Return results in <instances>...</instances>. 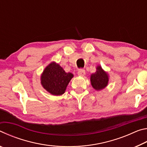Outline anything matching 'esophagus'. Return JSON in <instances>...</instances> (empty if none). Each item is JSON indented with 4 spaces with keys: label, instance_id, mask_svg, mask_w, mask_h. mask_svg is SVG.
Instances as JSON below:
<instances>
[{
    "label": "esophagus",
    "instance_id": "1",
    "mask_svg": "<svg viewBox=\"0 0 147 147\" xmlns=\"http://www.w3.org/2000/svg\"><path fill=\"white\" fill-rule=\"evenodd\" d=\"M86 74V71L84 69H80L78 71V75L80 76H84Z\"/></svg>",
    "mask_w": 147,
    "mask_h": 147
}]
</instances>
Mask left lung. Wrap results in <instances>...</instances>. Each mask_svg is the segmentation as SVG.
Returning a JSON list of instances; mask_svg holds the SVG:
<instances>
[{"mask_svg": "<svg viewBox=\"0 0 147 147\" xmlns=\"http://www.w3.org/2000/svg\"><path fill=\"white\" fill-rule=\"evenodd\" d=\"M96 71L91 75L90 80L91 86L97 91L105 88L108 86L109 77L108 74L102 69L101 66L96 67Z\"/></svg>", "mask_w": 147, "mask_h": 147, "instance_id": "obj_1", "label": "left lung"}]
</instances>
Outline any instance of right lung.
Listing matches in <instances>:
<instances>
[{"mask_svg": "<svg viewBox=\"0 0 147 147\" xmlns=\"http://www.w3.org/2000/svg\"><path fill=\"white\" fill-rule=\"evenodd\" d=\"M74 76L71 73H65L63 69L56 63L52 62L47 66L41 76V83L43 88L53 95L63 94L67 86Z\"/></svg>", "mask_w": 147, "mask_h": 147, "instance_id": "right-lung-1", "label": "right lung"}]
</instances>
